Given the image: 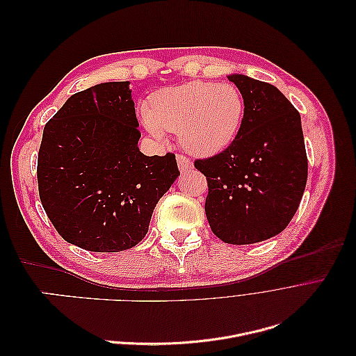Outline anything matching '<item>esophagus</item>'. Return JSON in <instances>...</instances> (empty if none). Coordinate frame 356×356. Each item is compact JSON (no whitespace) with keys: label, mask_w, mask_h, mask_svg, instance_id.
I'll use <instances>...</instances> for the list:
<instances>
[{"label":"esophagus","mask_w":356,"mask_h":356,"mask_svg":"<svg viewBox=\"0 0 356 356\" xmlns=\"http://www.w3.org/2000/svg\"><path fill=\"white\" fill-rule=\"evenodd\" d=\"M177 163H178V168L181 170V174H186V172H191L193 169H195V165H193V161L188 160L187 157L184 156H177Z\"/></svg>","instance_id":"obj_1"}]
</instances>
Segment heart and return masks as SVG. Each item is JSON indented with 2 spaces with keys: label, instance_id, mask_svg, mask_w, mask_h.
I'll return each instance as SVG.
<instances>
[{
  "label": "heart",
  "instance_id": "heart-1",
  "mask_svg": "<svg viewBox=\"0 0 356 356\" xmlns=\"http://www.w3.org/2000/svg\"><path fill=\"white\" fill-rule=\"evenodd\" d=\"M243 115V96L234 84L203 80L160 89L148 108H143L149 132L177 134L179 145L197 157H211L230 147Z\"/></svg>",
  "mask_w": 356,
  "mask_h": 356
}]
</instances>
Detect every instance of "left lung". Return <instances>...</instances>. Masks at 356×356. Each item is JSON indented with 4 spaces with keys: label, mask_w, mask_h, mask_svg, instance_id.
<instances>
[{
    "label": "left lung",
    "mask_w": 356,
    "mask_h": 356,
    "mask_svg": "<svg viewBox=\"0 0 356 356\" xmlns=\"http://www.w3.org/2000/svg\"><path fill=\"white\" fill-rule=\"evenodd\" d=\"M245 115L222 153L196 160L209 193L204 212L215 236L232 245L267 241L285 230L306 188L301 118L284 93L243 74H230Z\"/></svg>",
    "instance_id": "obj_1"
}]
</instances>
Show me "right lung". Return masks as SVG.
Returning <instances> with one entry per match:
<instances>
[{
    "instance_id": "obj_1",
    "label": "right lung",
    "mask_w": 356,
    "mask_h": 356,
    "mask_svg": "<svg viewBox=\"0 0 356 356\" xmlns=\"http://www.w3.org/2000/svg\"><path fill=\"white\" fill-rule=\"evenodd\" d=\"M131 81L74 93L42 131L40 199L68 243L120 252L148 232L160 197L179 177L175 156H145Z\"/></svg>"
}]
</instances>
